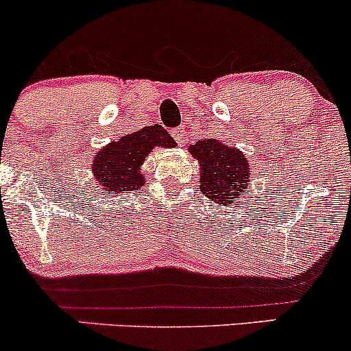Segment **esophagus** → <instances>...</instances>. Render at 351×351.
Here are the masks:
<instances>
[{"label": "esophagus", "instance_id": "1", "mask_svg": "<svg viewBox=\"0 0 351 351\" xmlns=\"http://www.w3.org/2000/svg\"><path fill=\"white\" fill-rule=\"evenodd\" d=\"M171 134H173V138H175V140H176V143L183 145L184 141H186V133H184V128H183V126H180V128H175V130H173Z\"/></svg>", "mask_w": 351, "mask_h": 351}]
</instances>
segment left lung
I'll return each instance as SVG.
<instances>
[{
    "label": "left lung",
    "mask_w": 351,
    "mask_h": 351,
    "mask_svg": "<svg viewBox=\"0 0 351 351\" xmlns=\"http://www.w3.org/2000/svg\"><path fill=\"white\" fill-rule=\"evenodd\" d=\"M199 163V191L210 202L232 206L248 193L250 163L240 149L219 143L215 138L198 140L188 148Z\"/></svg>",
    "instance_id": "1"
}]
</instances>
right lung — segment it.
<instances>
[{"instance_id":"add662e5","label":"right lung","mask_w":351,"mask_h":351,"mask_svg":"<svg viewBox=\"0 0 351 351\" xmlns=\"http://www.w3.org/2000/svg\"><path fill=\"white\" fill-rule=\"evenodd\" d=\"M155 146L173 148L175 140L161 125L145 126L121 140L111 141L93 156L95 183L105 195L119 196L128 191L140 190L145 184L140 167Z\"/></svg>"}]
</instances>
